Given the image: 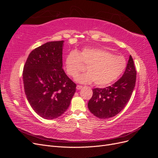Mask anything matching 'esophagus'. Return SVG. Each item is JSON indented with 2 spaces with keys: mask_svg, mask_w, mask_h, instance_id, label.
Returning <instances> with one entry per match:
<instances>
[{
  "mask_svg": "<svg viewBox=\"0 0 158 158\" xmlns=\"http://www.w3.org/2000/svg\"><path fill=\"white\" fill-rule=\"evenodd\" d=\"M82 85H77V86H76V89H82Z\"/></svg>",
  "mask_w": 158,
  "mask_h": 158,
  "instance_id": "1",
  "label": "esophagus"
}]
</instances>
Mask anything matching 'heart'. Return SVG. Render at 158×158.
Here are the masks:
<instances>
[{
    "label": "heart",
    "instance_id": "b5f03b06",
    "mask_svg": "<svg viewBox=\"0 0 158 158\" xmlns=\"http://www.w3.org/2000/svg\"><path fill=\"white\" fill-rule=\"evenodd\" d=\"M85 66L86 73L76 78L78 82L94 84L103 87L118 79L127 67V60L123 56L114 55L103 48H84L78 52L71 51L65 59L67 74L75 78Z\"/></svg>",
    "mask_w": 158,
    "mask_h": 158
}]
</instances>
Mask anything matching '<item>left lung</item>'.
I'll list each match as a JSON object with an SVG mask.
<instances>
[{"mask_svg":"<svg viewBox=\"0 0 158 158\" xmlns=\"http://www.w3.org/2000/svg\"><path fill=\"white\" fill-rule=\"evenodd\" d=\"M136 79V70L131 55L125 73L117 82L104 88H94L88 106L90 112L100 118L115 116L131 99Z\"/></svg>","mask_w":158,"mask_h":158,"instance_id":"left-lung-1","label":"left lung"}]
</instances>
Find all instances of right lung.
<instances>
[{
    "instance_id": "add662e5",
    "label": "right lung",
    "mask_w": 158,
    "mask_h": 158,
    "mask_svg": "<svg viewBox=\"0 0 158 158\" xmlns=\"http://www.w3.org/2000/svg\"><path fill=\"white\" fill-rule=\"evenodd\" d=\"M63 41H51L33 49L23 66L27 101L45 119L60 116L70 106L76 84L63 69Z\"/></svg>"
}]
</instances>
